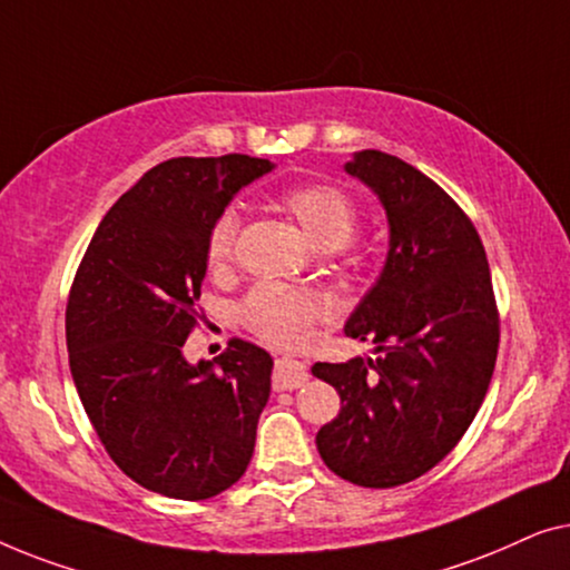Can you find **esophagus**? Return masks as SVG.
<instances>
[{"instance_id":"obj_1","label":"esophagus","mask_w":570,"mask_h":570,"mask_svg":"<svg viewBox=\"0 0 570 570\" xmlns=\"http://www.w3.org/2000/svg\"><path fill=\"white\" fill-rule=\"evenodd\" d=\"M309 380V372H307V364L299 362V358L294 356H282L276 362L274 368V390H296L302 387L304 382Z\"/></svg>"}]
</instances>
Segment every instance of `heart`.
Listing matches in <instances>:
<instances>
[{"instance_id":"b5f03b06","label":"heart","mask_w":570,"mask_h":570,"mask_svg":"<svg viewBox=\"0 0 570 570\" xmlns=\"http://www.w3.org/2000/svg\"><path fill=\"white\" fill-rule=\"evenodd\" d=\"M278 206L299 224L302 235L315 250L333 253L351 243L356 232V206L341 188L325 183H309L286 190L278 198ZM239 216L235 208H227L216 216L206 235L204 261L212 274L229 268L235 255V235ZM327 312L323 294L304 286L258 284L253 286L239 304V317L255 335L271 343H294L309 331Z\"/></svg>"}]
</instances>
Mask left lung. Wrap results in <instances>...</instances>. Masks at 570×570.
Segmentation results:
<instances>
[{"mask_svg": "<svg viewBox=\"0 0 570 570\" xmlns=\"http://www.w3.org/2000/svg\"><path fill=\"white\" fill-rule=\"evenodd\" d=\"M387 214L382 274L346 320L374 358L317 362L341 411L317 431L335 475L364 488L421 478L452 452L475 419L499 354L491 268L468 214L434 180L376 149L343 165Z\"/></svg>", "mask_w": 570, "mask_h": 570, "instance_id": "8db88e82", "label": "left lung"}]
</instances>
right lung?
<instances>
[{
  "mask_svg": "<svg viewBox=\"0 0 570 570\" xmlns=\"http://www.w3.org/2000/svg\"><path fill=\"white\" fill-rule=\"evenodd\" d=\"M247 155L175 157L126 190L87 245L67 304L75 387L110 460L167 499L204 501L243 478L274 358L232 338L183 356L216 216L274 170Z\"/></svg>",
  "mask_w": 570,
  "mask_h": 570,
  "instance_id": "obj_1",
  "label": "right lung"
}]
</instances>
